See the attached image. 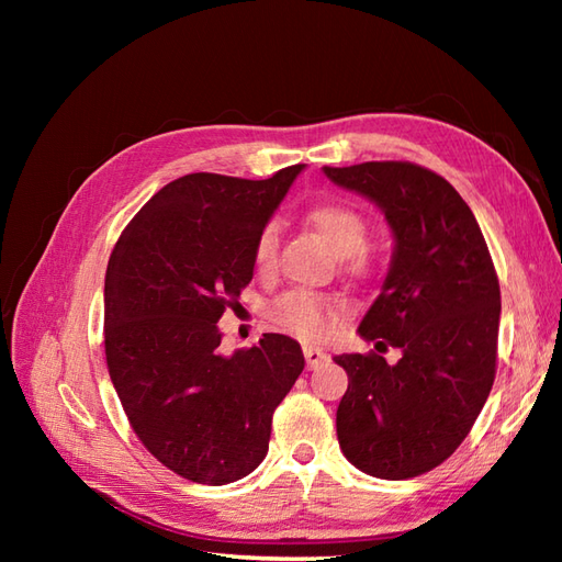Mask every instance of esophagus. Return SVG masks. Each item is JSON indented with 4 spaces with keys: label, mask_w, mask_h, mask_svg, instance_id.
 <instances>
[{
    "label": "esophagus",
    "mask_w": 562,
    "mask_h": 562,
    "mask_svg": "<svg viewBox=\"0 0 562 562\" xmlns=\"http://www.w3.org/2000/svg\"><path fill=\"white\" fill-rule=\"evenodd\" d=\"M304 360L308 369H318L328 362V355L318 348H304Z\"/></svg>",
    "instance_id": "esophagus-1"
}]
</instances>
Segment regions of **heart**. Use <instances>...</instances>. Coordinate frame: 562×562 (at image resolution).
Returning <instances> with one entry per match:
<instances>
[{
  "instance_id": "b5f03b06",
  "label": "heart",
  "mask_w": 562,
  "mask_h": 562,
  "mask_svg": "<svg viewBox=\"0 0 562 562\" xmlns=\"http://www.w3.org/2000/svg\"><path fill=\"white\" fill-rule=\"evenodd\" d=\"M306 222L330 246L336 256L345 258L342 268L352 278H364L372 272V258L364 250L369 238V224L364 214L345 200H321L306 210ZM278 262V232L266 226L256 238L254 266L268 278ZM336 306L324 296L308 292H288L272 306V321L292 336L302 340H316L328 330Z\"/></svg>"
}]
</instances>
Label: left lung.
<instances>
[{
	"label": "left lung",
	"mask_w": 562,
	"mask_h": 562,
	"mask_svg": "<svg viewBox=\"0 0 562 562\" xmlns=\"http://www.w3.org/2000/svg\"><path fill=\"white\" fill-rule=\"evenodd\" d=\"M324 173L372 200L393 232L381 294L357 333L374 350L333 357L348 372L338 405L340 449L357 469L405 481L447 461L491 396L497 362L499 282L471 207L435 171L367 161Z\"/></svg>",
	"instance_id": "obj_1"
}]
</instances>
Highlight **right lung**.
<instances>
[{
	"label": "right lung",
	"instance_id": "right-lung-1",
	"mask_svg": "<svg viewBox=\"0 0 562 562\" xmlns=\"http://www.w3.org/2000/svg\"><path fill=\"white\" fill-rule=\"evenodd\" d=\"M304 169L266 181L188 173L142 207L105 270V362L135 435L183 479L226 485L266 459L272 413L304 369L266 333L224 357L217 321L254 278V246Z\"/></svg>",
	"mask_w": 562,
	"mask_h": 562
}]
</instances>
